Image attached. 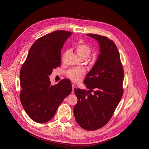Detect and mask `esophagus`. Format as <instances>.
I'll return each mask as SVG.
<instances>
[{
	"label": "esophagus",
	"instance_id": "obj_1",
	"mask_svg": "<svg viewBox=\"0 0 149 149\" xmlns=\"http://www.w3.org/2000/svg\"><path fill=\"white\" fill-rule=\"evenodd\" d=\"M72 90L71 93H72V94H74V88H75V86H74V84H72Z\"/></svg>",
	"mask_w": 149,
	"mask_h": 149
}]
</instances>
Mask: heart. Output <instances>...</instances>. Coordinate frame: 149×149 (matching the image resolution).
I'll return each mask as SVG.
<instances>
[{
	"mask_svg": "<svg viewBox=\"0 0 149 149\" xmlns=\"http://www.w3.org/2000/svg\"><path fill=\"white\" fill-rule=\"evenodd\" d=\"M76 52L78 56L82 59H86L88 64L90 66L94 65L95 62V59L94 58H88L91 53L92 49L91 47L87 44L85 43L83 40L78 42L75 46ZM67 53V52H65ZM86 74V71L83 68H74L70 69L67 72V77L72 80L73 82H77L81 80L82 77Z\"/></svg>",
	"mask_w": 149,
	"mask_h": 149,
	"instance_id": "obj_1",
	"label": "heart"
}]
</instances>
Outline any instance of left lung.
I'll return each mask as SVG.
<instances>
[{"label":"left lung","mask_w":149,"mask_h":149,"mask_svg":"<svg viewBox=\"0 0 149 149\" xmlns=\"http://www.w3.org/2000/svg\"><path fill=\"white\" fill-rule=\"evenodd\" d=\"M87 35L98 41L100 54L84 81L89 90L74 89L78 101L74 114L82 129L95 130L109 121L121 99L124 71L112 40L97 34Z\"/></svg>","instance_id":"obj_1"}]
</instances>
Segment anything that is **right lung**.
Returning <instances> with one entry per match:
<instances>
[{"label":"right lung","instance_id":"1","mask_svg":"<svg viewBox=\"0 0 149 149\" xmlns=\"http://www.w3.org/2000/svg\"><path fill=\"white\" fill-rule=\"evenodd\" d=\"M72 33L56 31L38 39L32 45L20 72V100L28 116L45 123L72 91L71 81L63 79L52 86L49 78L61 65V51Z\"/></svg>","mask_w":149,"mask_h":149}]
</instances>
